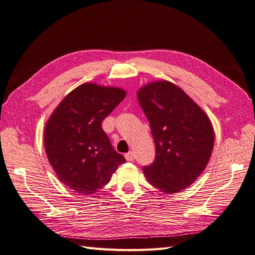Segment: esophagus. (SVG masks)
<instances>
[{"label":"esophagus","mask_w":255,"mask_h":255,"mask_svg":"<svg viewBox=\"0 0 255 255\" xmlns=\"http://www.w3.org/2000/svg\"><path fill=\"white\" fill-rule=\"evenodd\" d=\"M125 158L128 160V161H132L134 159V153L132 151L128 152L127 154H125Z\"/></svg>","instance_id":"1"}]
</instances>
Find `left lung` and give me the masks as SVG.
I'll list each match as a JSON object with an SVG mask.
<instances>
[{
	"instance_id": "obj_1",
	"label": "left lung",
	"mask_w": 255,
	"mask_h": 255,
	"mask_svg": "<svg viewBox=\"0 0 255 255\" xmlns=\"http://www.w3.org/2000/svg\"><path fill=\"white\" fill-rule=\"evenodd\" d=\"M155 143L156 156L143 172L166 194L190 186L205 170L214 132L207 114L180 87L167 81L149 83L138 94Z\"/></svg>"
}]
</instances>
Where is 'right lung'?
Here are the masks:
<instances>
[{"label": "right lung", "instance_id": "1", "mask_svg": "<svg viewBox=\"0 0 255 255\" xmlns=\"http://www.w3.org/2000/svg\"><path fill=\"white\" fill-rule=\"evenodd\" d=\"M125 97L121 88L83 84L64 98L46 123L47 158L62 183L78 194L99 191L126 161L101 128Z\"/></svg>", "mask_w": 255, "mask_h": 255}]
</instances>
